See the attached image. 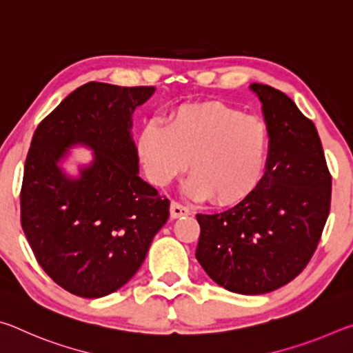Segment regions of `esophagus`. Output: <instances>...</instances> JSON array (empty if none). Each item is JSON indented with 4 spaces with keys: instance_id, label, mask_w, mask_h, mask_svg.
<instances>
[{
    "instance_id": "esophagus-1",
    "label": "esophagus",
    "mask_w": 353,
    "mask_h": 353,
    "mask_svg": "<svg viewBox=\"0 0 353 353\" xmlns=\"http://www.w3.org/2000/svg\"><path fill=\"white\" fill-rule=\"evenodd\" d=\"M170 213H171L172 219H177V218H182V216H187V214H190V208L182 205V204H179V202H176V201H172L171 207H170Z\"/></svg>"
}]
</instances>
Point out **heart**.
<instances>
[{
  "instance_id": "heart-1",
  "label": "heart",
  "mask_w": 353,
  "mask_h": 353,
  "mask_svg": "<svg viewBox=\"0 0 353 353\" xmlns=\"http://www.w3.org/2000/svg\"><path fill=\"white\" fill-rule=\"evenodd\" d=\"M139 154L155 185H168L185 168V191L193 199L235 204L252 191L265 168L268 128L260 118L219 101L185 104L148 123L139 135Z\"/></svg>"
}]
</instances>
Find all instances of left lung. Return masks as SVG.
Here are the masks:
<instances>
[{
  "label": "left lung",
  "instance_id": "obj_1",
  "mask_svg": "<svg viewBox=\"0 0 353 353\" xmlns=\"http://www.w3.org/2000/svg\"><path fill=\"white\" fill-rule=\"evenodd\" d=\"M265 117L266 171L235 207L198 213L196 259L213 282L238 294H265L308 265L330 212L332 176L312 119L285 93L250 83Z\"/></svg>",
  "mask_w": 353,
  "mask_h": 353
}]
</instances>
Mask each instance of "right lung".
<instances>
[{"label":"right lung","mask_w":353,"mask_h":353,"mask_svg":"<svg viewBox=\"0 0 353 353\" xmlns=\"http://www.w3.org/2000/svg\"><path fill=\"white\" fill-rule=\"evenodd\" d=\"M154 87L88 82L37 129L20 193L21 227L39 265L71 294L97 299L126 285L170 216V201L139 176L132 113ZM81 144L94 160L71 178L60 166Z\"/></svg>","instance_id":"1"}]
</instances>
